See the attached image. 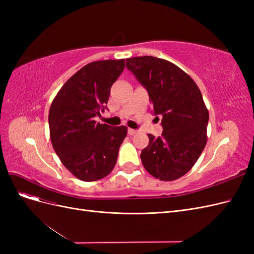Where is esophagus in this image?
<instances>
[{"instance_id":"obj_1","label":"esophagus","mask_w":254,"mask_h":254,"mask_svg":"<svg viewBox=\"0 0 254 254\" xmlns=\"http://www.w3.org/2000/svg\"><path fill=\"white\" fill-rule=\"evenodd\" d=\"M135 133H136V130H135V129H132V128H129V129H128V134L133 135V134H135Z\"/></svg>"}]
</instances>
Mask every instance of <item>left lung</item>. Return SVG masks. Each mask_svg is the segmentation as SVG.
Segmentation results:
<instances>
[{"label": "left lung", "instance_id": "8db88e82", "mask_svg": "<svg viewBox=\"0 0 254 254\" xmlns=\"http://www.w3.org/2000/svg\"><path fill=\"white\" fill-rule=\"evenodd\" d=\"M126 67L147 90L153 114L162 115V135L148 134L141 153L151 176L173 181L186 175L206 144L209 111L195 81L170 61L152 57L126 59Z\"/></svg>", "mask_w": 254, "mask_h": 254}]
</instances>
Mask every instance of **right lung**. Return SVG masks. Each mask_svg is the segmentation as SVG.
<instances>
[{"mask_svg": "<svg viewBox=\"0 0 254 254\" xmlns=\"http://www.w3.org/2000/svg\"><path fill=\"white\" fill-rule=\"evenodd\" d=\"M125 59L101 60L76 72L59 90L49 113L54 150L76 178L96 181L109 175L118 160L127 127L99 124L95 117L107 108L111 86Z\"/></svg>", "mask_w": 254, "mask_h": 254, "instance_id": "1", "label": "right lung"}]
</instances>
